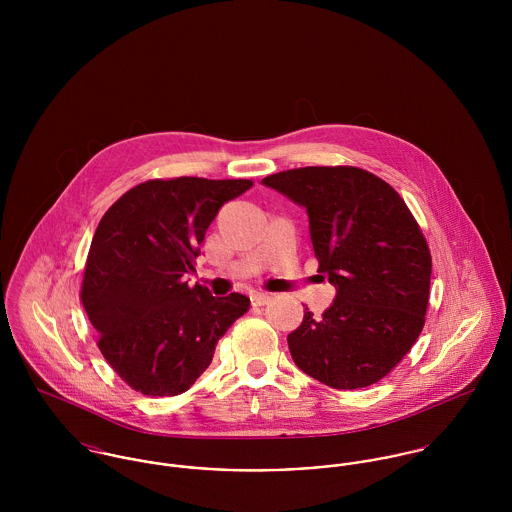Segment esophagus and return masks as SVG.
I'll list each match as a JSON object with an SVG mask.
<instances>
[{
  "label": "esophagus",
  "instance_id": "34e87169",
  "mask_svg": "<svg viewBox=\"0 0 512 512\" xmlns=\"http://www.w3.org/2000/svg\"><path fill=\"white\" fill-rule=\"evenodd\" d=\"M270 299H272L270 293H252V295H250L252 305H266Z\"/></svg>",
  "mask_w": 512,
  "mask_h": 512
}]
</instances>
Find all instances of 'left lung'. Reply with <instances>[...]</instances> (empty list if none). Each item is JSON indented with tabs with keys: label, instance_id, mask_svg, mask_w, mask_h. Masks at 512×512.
Wrapping results in <instances>:
<instances>
[{
	"label": "left lung",
	"instance_id": "obj_1",
	"mask_svg": "<svg viewBox=\"0 0 512 512\" xmlns=\"http://www.w3.org/2000/svg\"><path fill=\"white\" fill-rule=\"evenodd\" d=\"M262 183L305 207L317 272L337 290L321 317L305 307L288 335L293 363L339 390L378 382L426 323L432 256L414 215L359 167H299Z\"/></svg>",
	"mask_w": 512,
	"mask_h": 512
}]
</instances>
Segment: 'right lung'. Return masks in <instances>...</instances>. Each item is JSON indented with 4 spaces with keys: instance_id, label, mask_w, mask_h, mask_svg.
I'll return each mask as SVG.
<instances>
[{
    "instance_id": "1",
    "label": "right lung",
    "mask_w": 512,
    "mask_h": 512,
    "mask_svg": "<svg viewBox=\"0 0 512 512\" xmlns=\"http://www.w3.org/2000/svg\"><path fill=\"white\" fill-rule=\"evenodd\" d=\"M250 179H151L124 193L100 220L80 299L98 349L146 396H177L211 365L228 327L248 311L242 293L189 288L209 224Z\"/></svg>"
}]
</instances>
